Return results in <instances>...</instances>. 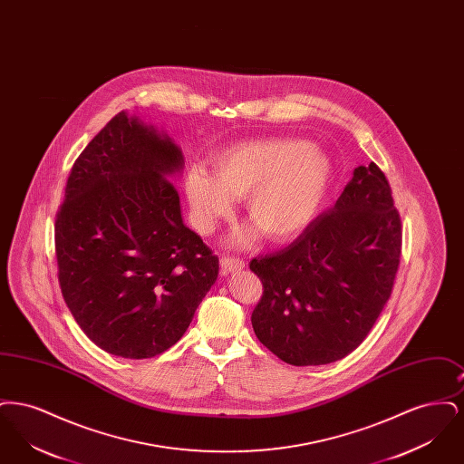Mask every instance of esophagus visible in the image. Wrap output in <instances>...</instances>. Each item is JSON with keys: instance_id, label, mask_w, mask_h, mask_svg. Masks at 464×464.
Wrapping results in <instances>:
<instances>
[{"instance_id": "obj_1", "label": "esophagus", "mask_w": 464, "mask_h": 464, "mask_svg": "<svg viewBox=\"0 0 464 464\" xmlns=\"http://www.w3.org/2000/svg\"><path fill=\"white\" fill-rule=\"evenodd\" d=\"M221 266L224 273H237V271H242L243 267H245V263H243L242 259L224 256L221 259Z\"/></svg>"}]
</instances>
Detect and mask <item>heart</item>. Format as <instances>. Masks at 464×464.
<instances>
[{
    "instance_id": "obj_1",
    "label": "heart",
    "mask_w": 464,
    "mask_h": 464,
    "mask_svg": "<svg viewBox=\"0 0 464 464\" xmlns=\"http://www.w3.org/2000/svg\"><path fill=\"white\" fill-rule=\"evenodd\" d=\"M214 176L193 169L184 180L195 224L210 233L245 196V214L266 240L287 243L306 231L327 198L331 160L299 139L237 144L212 161ZM242 242H248L243 237Z\"/></svg>"
}]
</instances>
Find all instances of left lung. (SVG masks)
Here are the masks:
<instances>
[{
	"label": "left lung",
	"instance_id": "1",
	"mask_svg": "<svg viewBox=\"0 0 464 464\" xmlns=\"http://www.w3.org/2000/svg\"><path fill=\"white\" fill-rule=\"evenodd\" d=\"M401 221L382 170L371 163L329 212L285 248L250 261L263 282L257 339L290 365H325L356 350L388 303Z\"/></svg>",
	"mask_w": 464,
	"mask_h": 464
}]
</instances>
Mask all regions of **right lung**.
Masks as SVG:
<instances>
[{
	"mask_svg": "<svg viewBox=\"0 0 464 464\" xmlns=\"http://www.w3.org/2000/svg\"><path fill=\"white\" fill-rule=\"evenodd\" d=\"M182 151L125 111L74 161L55 219L59 284L101 350L151 358L188 331L219 259L184 226L169 177Z\"/></svg>",
	"mask_w": 464,
	"mask_h": 464,
	"instance_id": "right-lung-1",
	"label": "right lung"
}]
</instances>
